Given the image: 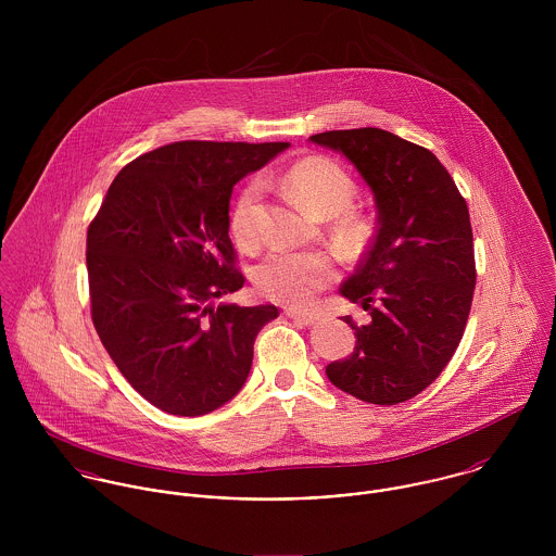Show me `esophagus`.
Here are the masks:
<instances>
[{
    "mask_svg": "<svg viewBox=\"0 0 556 556\" xmlns=\"http://www.w3.org/2000/svg\"><path fill=\"white\" fill-rule=\"evenodd\" d=\"M287 317L293 318L295 323L300 325H315L317 323V315H311V313H298V311H287Z\"/></svg>",
    "mask_w": 556,
    "mask_h": 556,
    "instance_id": "obj_1",
    "label": "esophagus"
}]
</instances>
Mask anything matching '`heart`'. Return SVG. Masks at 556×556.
I'll list each match as a JSON object with an SVG mask.
<instances>
[{
	"label": "heart",
	"instance_id": "heart-1",
	"mask_svg": "<svg viewBox=\"0 0 556 556\" xmlns=\"http://www.w3.org/2000/svg\"><path fill=\"white\" fill-rule=\"evenodd\" d=\"M291 197L318 218H336L344 214L357 194V186L346 168L325 156H308L291 164L282 177ZM258 205L261 186L250 181L241 188L231 210L229 227L241 248L258 243ZM364 227L355 216H342L336 225V238L344 245L362 241ZM258 293L271 302L287 306H306L315 293L336 278V263L325 252L274 250L252 271Z\"/></svg>",
	"mask_w": 556,
	"mask_h": 556
}]
</instances>
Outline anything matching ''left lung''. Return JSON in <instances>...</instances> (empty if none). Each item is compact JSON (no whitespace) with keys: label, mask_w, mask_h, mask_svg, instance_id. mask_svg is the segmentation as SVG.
<instances>
[{"label":"left lung","mask_w":556,"mask_h":556,"mask_svg":"<svg viewBox=\"0 0 556 556\" xmlns=\"http://www.w3.org/2000/svg\"><path fill=\"white\" fill-rule=\"evenodd\" d=\"M313 143L340 152L370 186L379 229L340 287L372 320L355 329L349 357L327 379L370 404L424 392L450 364L471 313L476 254L469 207L439 159L381 128L331 130Z\"/></svg>","instance_id":"left-lung-1"}]
</instances>
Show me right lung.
<instances>
[{
	"label": "right lung",
	"mask_w": 556,
	"mask_h": 556,
	"mask_svg": "<svg viewBox=\"0 0 556 556\" xmlns=\"http://www.w3.org/2000/svg\"><path fill=\"white\" fill-rule=\"evenodd\" d=\"M289 143L177 141L126 164L87 229L93 327L126 381L197 417L243 388L278 308L214 304L243 287L229 238L241 177Z\"/></svg>",
	"instance_id": "obj_1"
}]
</instances>
